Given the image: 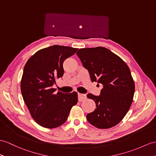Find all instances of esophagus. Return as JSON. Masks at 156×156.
I'll return each mask as SVG.
<instances>
[{"label":"esophagus","mask_w":156,"mask_h":156,"mask_svg":"<svg viewBox=\"0 0 156 156\" xmlns=\"http://www.w3.org/2000/svg\"><path fill=\"white\" fill-rule=\"evenodd\" d=\"M86 98H87V96L85 95V94H80V93L78 94V101L79 102H82L83 101H85V100H86Z\"/></svg>","instance_id":"34e87169"}]
</instances>
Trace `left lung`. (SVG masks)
Returning a JSON list of instances; mask_svg holds the SVG:
<instances>
[{
  "label": "left lung",
  "instance_id": "obj_1",
  "mask_svg": "<svg viewBox=\"0 0 156 156\" xmlns=\"http://www.w3.org/2000/svg\"><path fill=\"white\" fill-rule=\"evenodd\" d=\"M77 55L88 70L91 81L103 86L99 96L87 95L96 104L95 110L87 115V120L101 129L116 126L133 101L135 85L130 69L120 57L104 47L82 48Z\"/></svg>",
  "mask_w": 156,
  "mask_h": 156
}]
</instances>
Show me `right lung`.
Listing matches in <instances>:
<instances>
[{
    "mask_svg": "<svg viewBox=\"0 0 156 156\" xmlns=\"http://www.w3.org/2000/svg\"><path fill=\"white\" fill-rule=\"evenodd\" d=\"M78 50L54 45L35 53L26 62L21 80V93L33 119L41 126L55 128L66 122L77 93H63L52 88L64 73L63 63Z\"/></svg>",
    "mask_w": 156,
    "mask_h": 156,
    "instance_id": "1",
    "label": "right lung"
}]
</instances>
